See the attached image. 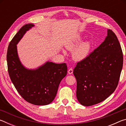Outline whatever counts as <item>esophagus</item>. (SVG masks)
<instances>
[{"instance_id": "34e87169", "label": "esophagus", "mask_w": 126, "mask_h": 126, "mask_svg": "<svg viewBox=\"0 0 126 126\" xmlns=\"http://www.w3.org/2000/svg\"><path fill=\"white\" fill-rule=\"evenodd\" d=\"M73 69H72V68H69L68 71V73L69 74H72V73H73Z\"/></svg>"}]
</instances>
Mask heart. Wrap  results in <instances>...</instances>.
<instances>
[{"mask_svg":"<svg viewBox=\"0 0 126 126\" xmlns=\"http://www.w3.org/2000/svg\"><path fill=\"white\" fill-rule=\"evenodd\" d=\"M81 41V38L78 37L74 39L70 40L65 44V47L68 50H72L75 48L76 47L79 43ZM91 43L90 42L86 41L82 42L74 50L73 54V58L77 61H80L84 60L88 56L91 49Z\"/></svg>","mask_w":126,"mask_h":126,"instance_id":"heart-1","label":"heart"}]
</instances>
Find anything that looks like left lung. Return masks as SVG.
<instances>
[{
	"mask_svg": "<svg viewBox=\"0 0 126 126\" xmlns=\"http://www.w3.org/2000/svg\"><path fill=\"white\" fill-rule=\"evenodd\" d=\"M104 42L86 59L77 63V98L83 106L103 101L118 86L123 67V53L117 36L108 29Z\"/></svg>",
	"mask_w": 126,
	"mask_h": 126,
	"instance_id": "obj_1",
	"label": "left lung"
}]
</instances>
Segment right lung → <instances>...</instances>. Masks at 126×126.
Instances as JSON below:
<instances>
[{"label":"right lung","mask_w":126,"mask_h":126,"mask_svg":"<svg viewBox=\"0 0 126 126\" xmlns=\"http://www.w3.org/2000/svg\"><path fill=\"white\" fill-rule=\"evenodd\" d=\"M33 24L24 25L19 29L8 48V70L12 82L19 94L27 102L34 105L50 103L56 96L61 81L67 75L65 63L47 62L36 69H28L19 59L16 44Z\"/></svg>","instance_id":"add662e5"}]
</instances>
